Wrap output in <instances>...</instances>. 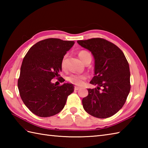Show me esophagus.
<instances>
[{"mask_svg":"<svg viewBox=\"0 0 148 148\" xmlns=\"http://www.w3.org/2000/svg\"><path fill=\"white\" fill-rule=\"evenodd\" d=\"M80 89V87H79V86H75L74 87V90H79Z\"/></svg>","mask_w":148,"mask_h":148,"instance_id":"obj_1","label":"esophagus"}]
</instances>
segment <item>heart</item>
I'll use <instances>...</instances> for the list:
<instances>
[{
	"instance_id": "1",
	"label": "heart",
	"mask_w": 148,
	"mask_h": 148,
	"mask_svg": "<svg viewBox=\"0 0 148 148\" xmlns=\"http://www.w3.org/2000/svg\"><path fill=\"white\" fill-rule=\"evenodd\" d=\"M66 56H65L64 58H63L62 60V67L63 69L65 68V58ZM79 56L80 59L82 60L83 62L86 60L88 58L92 59V56H91L90 53L86 51H81L79 53ZM87 78V76L85 74H71L66 77V79L69 82H70L74 84H76V85H81V84H83L84 81Z\"/></svg>"
}]
</instances>
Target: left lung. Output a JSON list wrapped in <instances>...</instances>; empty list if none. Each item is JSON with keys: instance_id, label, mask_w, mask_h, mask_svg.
Instances as JSON below:
<instances>
[{"instance_id": "8db88e82", "label": "left lung", "mask_w": 148, "mask_h": 148, "mask_svg": "<svg viewBox=\"0 0 148 148\" xmlns=\"http://www.w3.org/2000/svg\"><path fill=\"white\" fill-rule=\"evenodd\" d=\"M77 42L91 51L95 59V76L90 83L97 87L88 89V95L82 100L83 108L94 117H111L122 108L130 90L127 58L118 46L103 39Z\"/></svg>"}]
</instances>
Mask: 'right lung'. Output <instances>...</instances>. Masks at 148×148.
<instances>
[{
    "label": "right lung",
    "mask_w": 148,
    "mask_h": 148,
    "mask_svg": "<svg viewBox=\"0 0 148 148\" xmlns=\"http://www.w3.org/2000/svg\"><path fill=\"white\" fill-rule=\"evenodd\" d=\"M74 43L56 38L45 39L31 47L25 56L18 87L21 100L34 114L49 117L58 114L74 92L72 84L56 86L51 79L60 76L62 59Z\"/></svg>",
    "instance_id": "1"
}]
</instances>
